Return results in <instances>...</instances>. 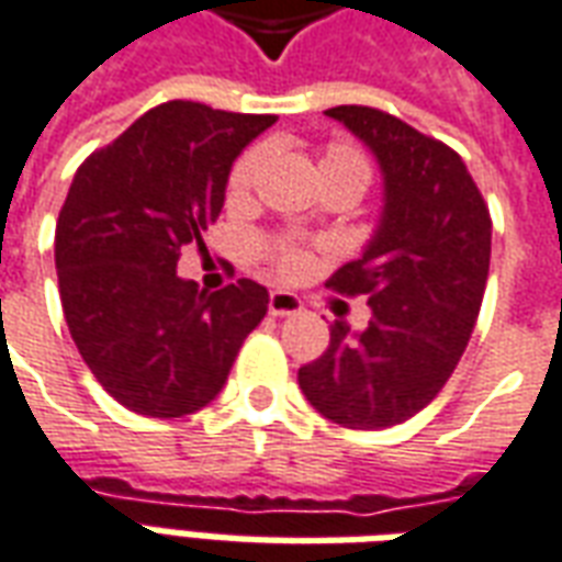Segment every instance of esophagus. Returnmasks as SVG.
Returning a JSON list of instances; mask_svg holds the SVG:
<instances>
[{
	"label": "esophagus",
	"mask_w": 562,
	"mask_h": 562,
	"mask_svg": "<svg viewBox=\"0 0 562 562\" xmlns=\"http://www.w3.org/2000/svg\"><path fill=\"white\" fill-rule=\"evenodd\" d=\"M268 313L270 316H294V313H301V301L292 292H270Z\"/></svg>",
	"instance_id": "esophagus-1"
}]
</instances>
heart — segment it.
Masks as SVG:
<instances>
[{"mask_svg":"<svg viewBox=\"0 0 562 562\" xmlns=\"http://www.w3.org/2000/svg\"><path fill=\"white\" fill-rule=\"evenodd\" d=\"M265 161H268V149L249 147L246 153L237 156V161L232 165V173H228V195L232 198H246L252 189H256L258 177L265 171ZM318 171H322V180L325 177H355L358 183H370V161L358 147L352 144H328L322 149V159H318ZM265 258L270 261V268L277 270L285 280H297L304 277L310 265H313V256L310 249L301 244H292V240H280V244H265Z\"/></svg>","mask_w":562,"mask_h":562,"instance_id":"b5f03b06","label":"heart"}]
</instances>
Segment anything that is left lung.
<instances>
[{"label":"left lung","instance_id":"obj_1","mask_svg":"<svg viewBox=\"0 0 562 562\" xmlns=\"http://www.w3.org/2000/svg\"><path fill=\"white\" fill-rule=\"evenodd\" d=\"M376 153L385 213L364 256L325 285L364 294L361 334L330 325V342L297 370L306 401L334 424L382 430L422 413L454 373L482 310L491 213L454 149L367 104L325 111Z\"/></svg>","mask_w":562,"mask_h":562}]
</instances>
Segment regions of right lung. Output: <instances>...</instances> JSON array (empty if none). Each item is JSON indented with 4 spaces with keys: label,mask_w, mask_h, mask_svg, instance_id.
I'll return each mask as SVG.
<instances>
[{
    "label": "right lung",
    "mask_w": 562,
    "mask_h": 562,
    "mask_svg": "<svg viewBox=\"0 0 562 562\" xmlns=\"http://www.w3.org/2000/svg\"><path fill=\"white\" fill-rule=\"evenodd\" d=\"M277 123L165 102L80 165L56 222V273L71 340L116 403L180 418L225 385L268 289L201 292L177 277L183 246L220 220L237 153Z\"/></svg>",
    "instance_id": "right-lung-1"
}]
</instances>
